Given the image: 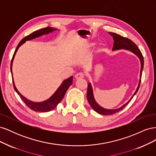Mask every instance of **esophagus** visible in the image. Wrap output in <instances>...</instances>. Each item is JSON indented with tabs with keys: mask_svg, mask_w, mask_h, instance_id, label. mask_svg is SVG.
Here are the masks:
<instances>
[{
	"mask_svg": "<svg viewBox=\"0 0 156 156\" xmlns=\"http://www.w3.org/2000/svg\"><path fill=\"white\" fill-rule=\"evenodd\" d=\"M84 74L83 73H78L76 75H75V77L76 79H82L84 77Z\"/></svg>",
	"mask_w": 156,
	"mask_h": 156,
	"instance_id": "obj_1",
	"label": "esophagus"
}]
</instances>
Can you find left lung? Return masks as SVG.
<instances>
[{
  "label": "left lung",
  "mask_w": 156,
  "mask_h": 156,
  "mask_svg": "<svg viewBox=\"0 0 156 156\" xmlns=\"http://www.w3.org/2000/svg\"><path fill=\"white\" fill-rule=\"evenodd\" d=\"M109 34L112 36L113 40H114V44H113V48L112 50L115 51V50H119V49H125L127 50L131 51V52H133V53H135L136 56H138L140 60V64H141V68H140V81L137 88H136L135 92L134 94L131 98L130 100L127 101L125 105L123 106H122L119 108H117V109H105V108H103L101 107L99 105L98 103L96 102L93 96V92H92V88L90 83H88V89H87V99L88 101L90 103V105H91V107L93 108V109L97 112L98 113L102 115H113L115 114V113L120 111L121 110L123 109V108L128 104V103L130 102V101L132 100V98L135 95L136 93L139 90V88L140 87V84L141 82V76H142V72H143V69L144 67V58L143 56L141 53V52L140 49L138 48V47L136 46V45L134 43L133 41H132L131 40L127 38V37L122 36L119 34H116V33H113V32H109Z\"/></svg>",
  "instance_id": "1"
}]
</instances>
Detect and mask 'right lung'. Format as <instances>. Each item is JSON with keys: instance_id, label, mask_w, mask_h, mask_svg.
<instances>
[{"instance_id": "right-lung-1", "label": "right lung", "mask_w": 156, "mask_h": 156, "mask_svg": "<svg viewBox=\"0 0 156 156\" xmlns=\"http://www.w3.org/2000/svg\"><path fill=\"white\" fill-rule=\"evenodd\" d=\"M56 29H52L51 27H46V28H44V29H40L38 30H36L33 32L32 33H31L30 34L27 36L26 37H25L20 42V44H18V45L17 46V48L16 49L15 52H14V54L13 55V57L11 61V66H10V69H11V73H12V63H13V60L14 58V56H15L16 52L18 49V48L20 47L25 43L26 41L28 40H30L34 38H36L37 37L41 36L44 34H49V32H53V30H56ZM13 80V79H12ZM72 81H73V77H70L68 79H66L65 81H63V83H62V84L59 87V88L57 89L55 94L52 96L49 100H48L47 101H45L44 102H41V103H35V102H32L31 101L28 100L27 98H25V97H23L21 94L18 92V90H17V88H16L15 84H14V82L13 80V88L16 91V92L18 94V95L20 96L21 100L24 101V103L27 105V106L28 107H29L30 109H32V111H36V112H48L50 111H52L53 109L57 106V105L58 103L61 101V100H62L67 90L68 89V88L72 85Z\"/></svg>"}]
</instances>
